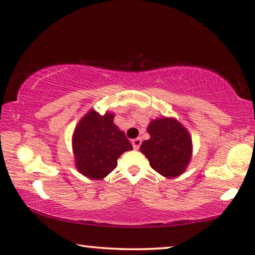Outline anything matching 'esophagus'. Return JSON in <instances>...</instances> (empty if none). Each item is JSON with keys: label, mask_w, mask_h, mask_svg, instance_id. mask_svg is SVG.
I'll return each instance as SVG.
<instances>
[{"label": "esophagus", "mask_w": 255, "mask_h": 255, "mask_svg": "<svg viewBox=\"0 0 255 255\" xmlns=\"http://www.w3.org/2000/svg\"><path fill=\"white\" fill-rule=\"evenodd\" d=\"M131 143L135 149H138V148H139L141 145V138H135V139L131 140Z\"/></svg>", "instance_id": "esophagus-1"}]
</instances>
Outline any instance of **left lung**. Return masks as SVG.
<instances>
[{"instance_id": "obj_1", "label": "left lung", "mask_w": 255, "mask_h": 255, "mask_svg": "<svg viewBox=\"0 0 255 255\" xmlns=\"http://www.w3.org/2000/svg\"><path fill=\"white\" fill-rule=\"evenodd\" d=\"M150 135L143 140L140 151L149 160L150 167L167 178L183 174L192 157V138L178 120L157 118L148 125Z\"/></svg>"}]
</instances>
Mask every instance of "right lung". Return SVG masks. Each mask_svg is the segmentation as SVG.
Masks as SVG:
<instances>
[{
    "label": "right lung",
    "mask_w": 255,
    "mask_h": 255,
    "mask_svg": "<svg viewBox=\"0 0 255 255\" xmlns=\"http://www.w3.org/2000/svg\"><path fill=\"white\" fill-rule=\"evenodd\" d=\"M115 115L90 110L78 123L72 136L76 167L92 179H101L117 167V159L132 146L114 123Z\"/></svg>",
    "instance_id": "right-lung-1"
}]
</instances>
